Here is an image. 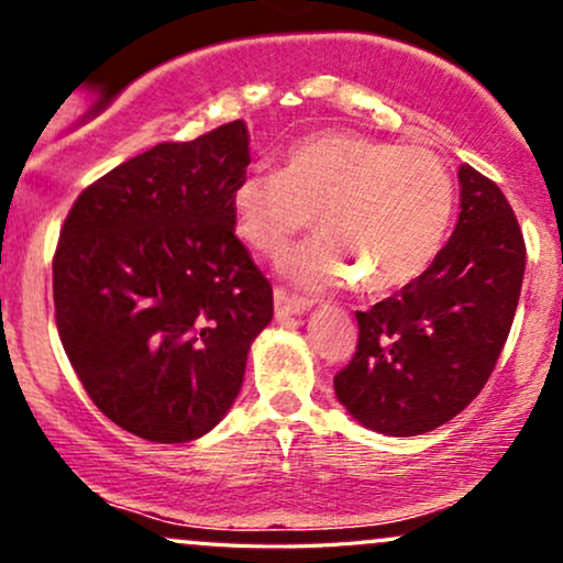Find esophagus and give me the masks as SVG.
<instances>
[{"instance_id": "1", "label": "esophagus", "mask_w": 563, "mask_h": 563, "mask_svg": "<svg viewBox=\"0 0 563 563\" xmlns=\"http://www.w3.org/2000/svg\"><path fill=\"white\" fill-rule=\"evenodd\" d=\"M312 307L309 299H301V296L288 294L286 288H275V314L277 318H288V314H301Z\"/></svg>"}]
</instances>
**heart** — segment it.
<instances>
[{"mask_svg":"<svg viewBox=\"0 0 563 563\" xmlns=\"http://www.w3.org/2000/svg\"><path fill=\"white\" fill-rule=\"evenodd\" d=\"M455 187L442 158L346 129L296 140L273 174H243L230 190L232 228L264 256L314 228L320 238L288 260L301 283L346 280L386 294L418 280L448 235Z\"/></svg>","mask_w":563,"mask_h":563,"instance_id":"obj_1","label":"heart"}]
</instances>
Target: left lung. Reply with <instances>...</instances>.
Masks as SVG:
<instances>
[{
  "instance_id": "obj_1",
  "label": "left lung",
  "mask_w": 563,
  "mask_h": 563,
  "mask_svg": "<svg viewBox=\"0 0 563 563\" xmlns=\"http://www.w3.org/2000/svg\"><path fill=\"white\" fill-rule=\"evenodd\" d=\"M461 217L418 280L357 312V352L335 373L349 416L389 437L452 421L493 376L521 280L525 235L493 179L457 169Z\"/></svg>"
}]
</instances>
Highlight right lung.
<instances>
[{"mask_svg":"<svg viewBox=\"0 0 563 563\" xmlns=\"http://www.w3.org/2000/svg\"><path fill=\"white\" fill-rule=\"evenodd\" d=\"M243 121L161 142L70 206L53 260L55 322L89 399L158 444L203 437L241 391L273 286L235 238Z\"/></svg>","mask_w":563,"mask_h":563,"instance_id":"obj_1","label":"right lung"}]
</instances>
